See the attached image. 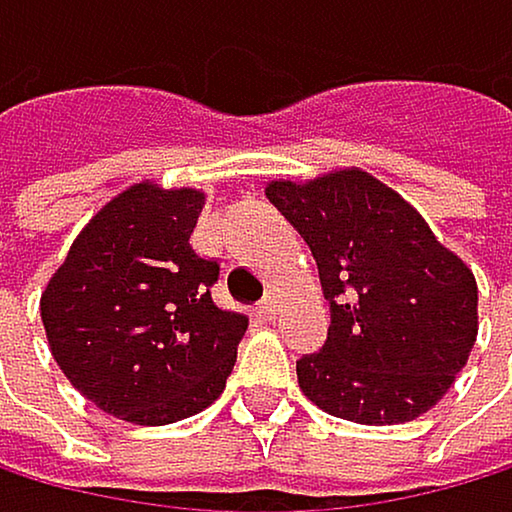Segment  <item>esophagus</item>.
<instances>
[{"mask_svg":"<svg viewBox=\"0 0 512 512\" xmlns=\"http://www.w3.org/2000/svg\"><path fill=\"white\" fill-rule=\"evenodd\" d=\"M276 310H279V298H276V291L264 294V301H261V313H264L267 319H273V316H276Z\"/></svg>","mask_w":512,"mask_h":512,"instance_id":"esophagus-1","label":"esophagus"}]
</instances>
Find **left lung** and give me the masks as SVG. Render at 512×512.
<instances>
[{"label":"left lung","instance_id":"left-lung-1","mask_svg":"<svg viewBox=\"0 0 512 512\" xmlns=\"http://www.w3.org/2000/svg\"><path fill=\"white\" fill-rule=\"evenodd\" d=\"M267 199L307 239L331 310L322 350L298 359L307 399L356 424L424 415L473 350V273L365 171L276 181Z\"/></svg>","mask_w":512,"mask_h":512}]
</instances>
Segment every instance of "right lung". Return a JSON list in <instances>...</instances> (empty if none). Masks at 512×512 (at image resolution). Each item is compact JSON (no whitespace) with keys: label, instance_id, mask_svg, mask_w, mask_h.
<instances>
[{"label":"right lung","instance_id":"add662e5","mask_svg":"<svg viewBox=\"0 0 512 512\" xmlns=\"http://www.w3.org/2000/svg\"><path fill=\"white\" fill-rule=\"evenodd\" d=\"M205 196L134 184L94 214L42 294L67 381L107 415L162 427L221 396L242 313L211 298L218 258L190 245Z\"/></svg>","mask_w":512,"mask_h":512}]
</instances>
